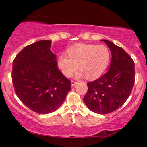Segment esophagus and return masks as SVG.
<instances>
[{"instance_id":"1","label":"esophagus","mask_w":147,"mask_h":147,"mask_svg":"<svg viewBox=\"0 0 147 147\" xmlns=\"http://www.w3.org/2000/svg\"><path fill=\"white\" fill-rule=\"evenodd\" d=\"M76 84H78L77 82H74V81H72V82H71V86H75Z\"/></svg>"}]
</instances>
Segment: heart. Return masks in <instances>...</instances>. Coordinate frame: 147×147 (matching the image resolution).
<instances>
[{
  "mask_svg": "<svg viewBox=\"0 0 147 147\" xmlns=\"http://www.w3.org/2000/svg\"><path fill=\"white\" fill-rule=\"evenodd\" d=\"M59 55L57 65L65 77L70 78L78 69L80 71L78 77L86 75L88 79H94L101 75L107 67L110 60V52L104 45L77 43Z\"/></svg>",
  "mask_w": 147,
  "mask_h": 147,
  "instance_id": "b5f03b06",
  "label": "heart"
}]
</instances>
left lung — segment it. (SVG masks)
Returning <instances> with one entry per match:
<instances>
[{"label": "left lung", "instance_id": "left-lung-1", "mask_svg": "<svg viewBox=\"0 0 147 147\" xmlns=\"http://www.w3.org/2000/svg\"><path fill=\"white\" fill-rule=\"evenodd\" d=\"M105 42L111 51V63L108 72L89 82L84 102L91 111L106 114L122 106L131 94L135 80L134 63L131 57L111 41Z\"/></svg>", "mask_w": 147, "mask_h": 147}]
</instances>
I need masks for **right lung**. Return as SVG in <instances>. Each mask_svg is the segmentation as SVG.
Returning <instances> with one entry per match:
<instances>
[{"mask_svg": "<svg viewBox=\"0 0 147 147\" xmlns=\"http://www.w3.org/2000/svg\"><path fill=\"white\" fill-rule=\"evenodd\" d=\"M51 41L41 40L21 50L13 62L12 81L19 100L38 114L55 111L71 84L57 67Z\"/></svg>", "mask_w": 147, "mask_h": 147, "instance_id": "obj_1", "label": "right lung"}]
</instances>
